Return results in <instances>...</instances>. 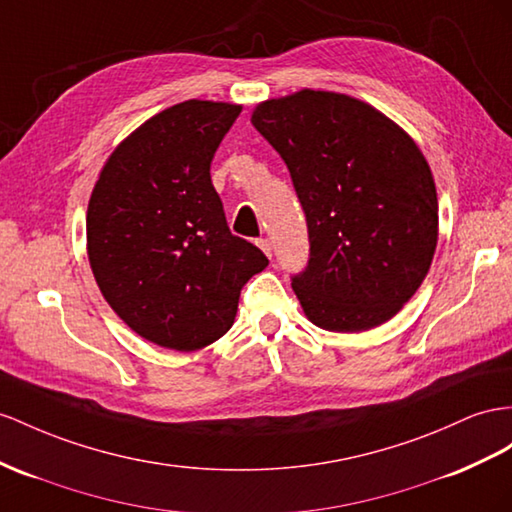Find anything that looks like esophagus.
Wrapping results in <instances>:
<instances>
[{
    "label": "esophagus",
    "mask_w": 512,
    "mask_h": 512,
    "mask_svg": "<svg viewBox=\"0 0 512 512\" xmlns=\"http://www.w3.org/2000/svg\"><path fill=\"white\" fill-rule=\"evenodd\" d=\"M257 244H259L261 251H264L268 257H272V242L268 238H259Z\"/></svg>",
    "instance_id": "obj_1"
}]
</instances>
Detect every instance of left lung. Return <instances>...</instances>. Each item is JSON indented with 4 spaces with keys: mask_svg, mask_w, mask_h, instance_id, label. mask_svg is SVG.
Returning <instances> with one entry per match:
<instances>
[{
    "mask_svg": "<svg viewBox=\"0 0 512 512\" xmlns=\"http://www.w3.org/2000/svg\"><path fill=\"white\" fill-rule=\"evenodd\" d=\"M251 123L292 175L309 261L292 277L305 316L361 333L396 316L437 248L435 179L413 138L355 97L300 90L268 99Z\"/></svg>",
    "mask_w": 512,
    "mask_h": 512,
    "instance_id": "1",
    "label": "left lung"
}]
</instances>
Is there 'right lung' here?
Here are the masks:
<instances>
[{
  "mask_svg": "<svg viewBox=\"0 0 512 512\" xmlns=\"http://www.w3.org/2000/svg\"><path fill=\"white\" fill-rule=\"evenodd\" d=\"M242 112L190 99L142 123L108 157L86 214L88 259L103 298L162 348L214 344L244 283L268 257L229 231L212 186L218 144Z\"/></svg>",
  "mask_w": 512,
  "mask_h": 512,
  "instance_id": "add662e5",
  "label": "right lung"
}]
</instances>
